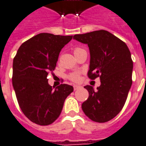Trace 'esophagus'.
Returning <instances> with one entry per match:
<instances>
[{
	"label": "esophagus",
	"instance_id": "1",
	"mask_svg": "<svg viewBox=\"0 0 146 146\" xmlns=\"http://www.w3.org/2000/svg\"><path fill=\"white\" fill-rule=\"evenodd\" d=\"M81 88V86H79V85H73V89H74V91H76V90L79 89V88Z\"/></svg>",
	"mask_w": 146,
	"mask_h": 146
}]
</instances>
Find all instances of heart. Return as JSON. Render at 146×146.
Wrapping results in <instances>:
<instances>
[{
	"label": "heart",
	"instance_id": "1",
	"mask_svg": "<svg viewBox=\"0 0 146 146\" xmlns=\"http://www.w3.org/2000/svg\"><path fill=\"white\" fill-rule=\"evenodd\" d=\"M79 49H81L80 48H76L73 51V52L75 53L76 52H77ZM68 79L70 80H71L72 82H78L80 80V73H78V72H73V73H70L68 75Z\"/></svg>",
	"mask_w": 146,
	"mask_h": 146
}]
</instances>
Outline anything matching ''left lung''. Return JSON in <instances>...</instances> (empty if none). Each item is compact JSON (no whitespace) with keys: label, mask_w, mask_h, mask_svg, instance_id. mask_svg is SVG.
<instances>
[{"label":"left lung","mask_w":146,"mask_h":146,"mask_svg":"<svg viewBox=\"0 0 146 146\" xmlns=\"http://www.w3.org/2000/svg\"><path fill=\"white\" fill-rule=\"evenodd\" d=\"M73 39L89 47L88 78L100 79L97 90L91 85L84 87L89 96L82 109L93 121H109L122 110L132 85L131 52L125 42L105 30L76 34Z\"/></svg>","instance_id":"left-lung-1"}]
</instances>
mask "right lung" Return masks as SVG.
<instances>
[{"instance_id":"right-lung-1","label":"right lung","mask_w":146,"mask_h":146,"mask_svg":"<svg viewBox=\"0 0 146 146\" xmlns=\"http://www.w3.org/2000/svg\"><path fill=\"white\" fill-rule=\"evenodd\" d=\"M72 38L41 33L23 42L14 57L12 81L15 96L24 115L35 124H52L61 114L65 99L73 92L67 84L54 90L47 79L56 67L61 48Z\"/></svg>"}]
</instances>
